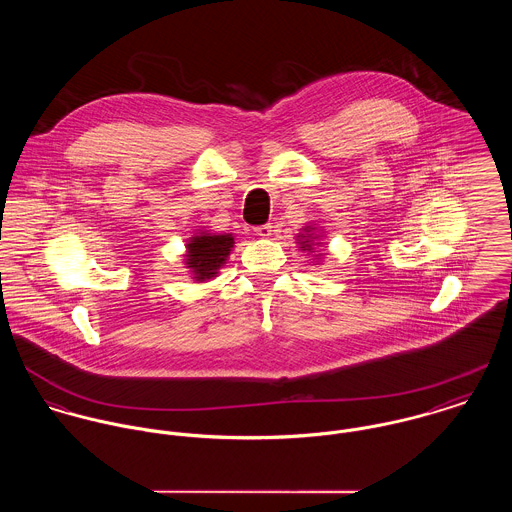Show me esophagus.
I'll list each match as a JSON object with an SVG mask.
<instances>
[{"instance_id": "1", "label": "esophagus", "mask_w": 512, "mask_h": 512, "mask_svg": "<svg viewBox=\"0 0 512 512\" xmlns=\"http://www.w3.org/2000/svg\"><path fill=\"white\" fill-rule=\"evenodd\" d=\"M272 225L270 223H266V225H260V227H254V233L258 234V236H262V238H268L270 234H272Z\"/></svg>"}]
</instances>
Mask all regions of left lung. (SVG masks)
Segmentation results:
<instances>
[{
	"label": "left lung",
	"instance_id": "1",
	"mask_svg": "<svg viewBox=\"0 0 512 512\" xmlns=\"http://www.w3.org/2000/svg\"><path fill=\"white\" fill-rule=\"evenodd\" d=\"M315 227H305L303 234H299V244H301V250H307V252H313V240H317V236L313 234ZM319 244V242H317Z\"/></svg>",
	"mask_w": 512,
	"mask_h": 512
}]
</instances>
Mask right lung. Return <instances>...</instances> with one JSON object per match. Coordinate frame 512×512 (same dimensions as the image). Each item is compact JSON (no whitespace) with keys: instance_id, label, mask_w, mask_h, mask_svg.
I'll use <instances>...</instances> for the list:
<instances>
[{"instance_id":"1","label":"right lung","mask_w":512,"mask_h":512,"mask_svg":"<svg viewBox=\"0 0 512 512\" xmlns=\"http://www.w3.org/2000/svg\"><path fill=\"white\" fill-rule=\"evenodd\" d=\"M233 234L199 233L186 244V264L195 281L215 278L233 250Z\"/></svg>"}]
</instances>
